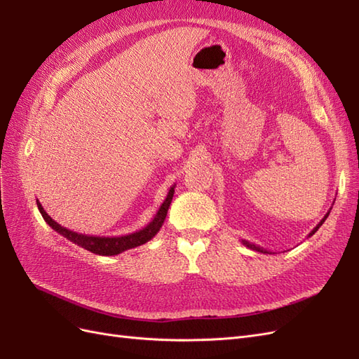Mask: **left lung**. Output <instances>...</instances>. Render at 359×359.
<instances>
[{
	"label": "left lung",
	"instance_id": "1",
	"mask_svg": "<svg viewBox=\"0 0 359 359\" xmlns=\"http://www.w3.org/2000/svg\"><path fill=\"white\" fill-rule=\"evenodd\" d=\"M328 215H330V211H328L327 214H325V217H323V219H322V220H320V222L318 223V226H316V227H314V229H313V231H311V232L309 233V238H310L311 235H314V233H316V232H318V229H319V227H320V226L323 224V222H325V220H327V217H328ZM241 243H243V244H244L245 247H248V248H252V250H256V252H260V253H271V252H268V250H265V248H262V247H259V245H256V244H252V243H248V241H245V240H243Z\"/></svg>",
	"mask_w": 359,
	"mask_h": 359
}]
</instances>
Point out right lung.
I'll return each mask as SVG.
<instances>
[{
  "label": "right lung",
  "mask_w": 359,
  "mask_h": 359,
  "mask_svg": "<svg viewBox=\"0 0 359 359\" xmlns=\"http://www.w3.org/2000/svg\"><path fill=\"white\" fill-rule=\"evenodd\" d=\"M173 193H175V184H173V186L169 189V191L166 194V199L163 201V203L160 205V208L156 212L154 219L151 220L145 227H142L140 231H136V232L128 233V235H123V236H95V235H85V233L73 232V231L67 229V227L58 224L45 211V208H43L39 199H36V201H37V208H39L41 217L45 219V222L52 227L53 231H57L60 235L67 238L69 241L78 244L79 247L88 250V252H91V253L100 255V256H115V255L126 252V250L139 247V245L148 243L149 240H153V238L157 235V232L160 231L163 223H165V220H166L168 210L170 206Z\"/></svg>",
  "instance_id": "1"
}]
</instances>
